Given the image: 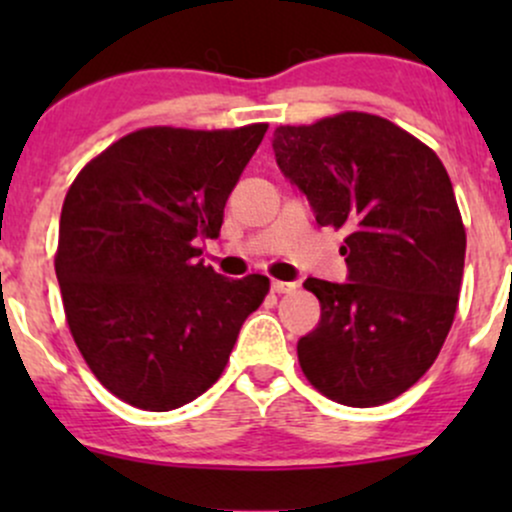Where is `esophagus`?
I'll use <instances>...</instances> for the list:
<instances>
[{
	"mask_svg": "<svg viewBox=\"0 0 512 512\" xmlns=\"http://www.w3.org/2000/svg\"><path fill=\"white\" fill-rule=\"evenodd\" d=\"M272 291L274 293H291V291H296V284H293V281H272Z\"/></svg>",
	"mask_w": 512,
	"mask_h": 512,
	"instance_id": "obj_1",
	"label": "esophagus"
}]
</instances>
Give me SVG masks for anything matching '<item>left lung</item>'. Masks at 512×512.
<instances>
[{
  "instance_id": "obj_1",
  "label": "left lung",
  "mask_w": 512,
  "mask_h": 512,
  "mask_svg": "<svg viewBox=\"0 0 512 512\" xmlns=\"http://www.w3.org/2000/svg\"><path fill=\"white\" fill-rule=\"evenodd\" d=\"M272 149L315 221L349 233V281L303 284L320 301V322L298 339L305 378L346 407L390 402L433 366L457 310L467 236L448 170L368 113L276 127Z\"/></svg>"
}]
</instances>
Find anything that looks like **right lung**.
I'll use <instances>...</instances> for the list:
<instances>
[{
	"mask_svg": "<svg viewBox=\"0 0 512 512\" xmlns=\"http://www.w3.org/2000/svg\"><path fill=\"white\" fill-rule=\"evenodd\" d=\"M267 125L149 127L76 175L55 272L88 368L132 407L170 411L219 380L269 279H228L197 260Z\"/></svg>",
	"mask_w": 512,
	"mask_h": 512,
	"instance_id": "right-lung-1",
	"label": "right lung"
}]
</instances>
